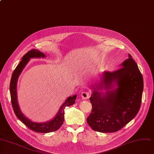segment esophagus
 I'll return each instance as SVG.
<instances>
[{
	"mask_svg": "<svg viewBox=\"0 0 154 154\" xmlns=\"http://www.w3.org/2000/svg\"><path fill=\"white\" fill-rule=\"evenodd\" d=\"M81 97L82 99H87L89 97V92L88 91H82L81 94Z\"/></svg>",
	"mask_w": 154,
	"mask_h": 154,
	"instance_id": "esophagus-1",
	"label": "esophagus"
}]
</instances>
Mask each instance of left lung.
Masks as SVG:
<instances>
[{"instance_id":"8db88e82","label":"left lung","mask_w":154,"mask_h":154,"mask_svg":"<svg viewBox=\"0 0 154 154\" xmlns=\"http://www.w3.org/2000/svg\"><path fill=\"white\" fill-rule=\"evenodd\" d=\"M121 68L103 73L101 81L94 85L89 98L92 108L87 118L90 127L100 133H113L123 128L138 113L144 88L143 78L137 63L128 54ZM117 88L105 94L99 90Z\"/></svg>"}]
</instances>
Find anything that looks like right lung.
<instances>
[{"label": "right lung", "mask_w": 154, "mask_h": 154, "mask_svg": "<svg viewBox=\"0 0 154 154\" xmlns=\"http://www.w3.org/2000/svg\"><path fill=\"white\" fill-rule=\"evenodd\" d=\"M45 57V55L44 54V53L40 52L38 49H34L28 52L25 55H23L21 61L14 71L10 84L11 105H12L14 111L17 117L30 129L35 132L41 133H47L55 131L60 128L64 121V110L65 107L74 104L77 96L76 95H74L73 97H69L61 106L55 117L53 120L49 122L41 123L32 122L30 120L28 119L22 113L18 103L17 95V83L18 77L31 58H43Z\"/></svg>", "instance_id": "right-lung-1"}]
</instances>
